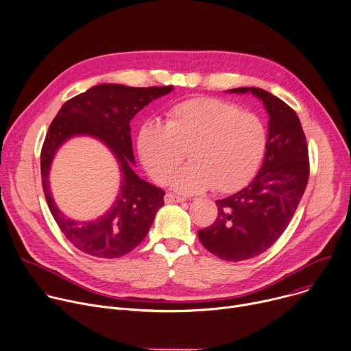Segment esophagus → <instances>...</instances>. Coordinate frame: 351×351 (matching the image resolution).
I'll list each match as a JSON object with an SVG mask.
<instances>
[{
    "mask_svg": "<svg viewBox=\"0 0 351 351\" xmlns=\"http://www.w3.org/2000/svg\"><path fill=\"white\" fill-rule=\"evenodd\" d=\"M186 199H183V197H180V196H176V195H172V193H167V196H165V203H182V202H184Z\"/></svg>",
    "mask_w": 351,
    "mask_h": 351,
    "instance_id": "esophagus-1",
    "label": "esophagus"
}]
</instances>
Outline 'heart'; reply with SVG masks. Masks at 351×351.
Listing matches in <instances>:
<instances>
[{
  "label": "heart",
  "instance_id": "1",
  "mask_svg": "<svg viewBox=\"0 0 351 351\" xmlns=\"http://www.w3.org/2000/svg\"><path fill=\"white\" fill-rule=\"evenodd\" d=\"M266 147L267 129L256 113L208 97L172 105L165 124L149 121L138 133L143 164L158 183L172 178L188 151L193 161L173 179L180 193L239 190L256 175Z\"/></svg>",
  "mask_w": 351,
  "mask_h": 351
}]
</instances>
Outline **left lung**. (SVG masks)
I'll list each match as a JSON object with an SVG mask.
<instances>
[{"mask_svg":"<svg viewBox=\"0 0 351 351\" xmlns=\"http://www.w3.org/2000/svg\"><path fill=\"white\" fill-rule=\"evenodd\" d=\"M263 101L270 116L265 161L254 179L238 193L217 200L218 215L199 239L217 258L241 262L267 250L285 231L309 178L306 138L297 113L261 88H235Z\"/></svg>","mask_w":351,"mask_h":351,"instance_id":"8db88e82","label":"left lung"}]
</instances>
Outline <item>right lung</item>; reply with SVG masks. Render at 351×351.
Listing matches in <instances>:
<instances>
[{
    "instance_id": "obj_1",
    "label": "right lung",
    "mask_w": 351,
    "mask_h": 351,
    "mask_svg": "<svg viewBox=\"0 0 351 351\" xmlns=\"http://www.w3.org/2000/svg\"><path fill=\"white\" fill-rule=\"evenodd\" d=\"M172 89V85L134 88L101 84L67 101L49 127L40 154L45 197L61 232L89 256L116 259L132 252L145 238L156 211L164 206V190L140 179L132 168L134 154L130 120L151 101ZM81 134L104 141L115 154L122 172L121 190L114 206L99 219L88 223L74 221L62 215L48 186L55 151L70 136Z\"/></svg>"
}]
</instances>
